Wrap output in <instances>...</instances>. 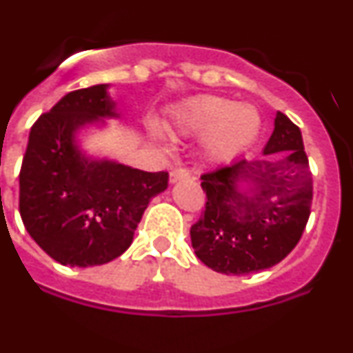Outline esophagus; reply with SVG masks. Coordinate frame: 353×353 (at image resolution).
Listing matches in <instances>:
<instances>
[{
    "label": "esophagus",
    "mask_w": 353,
    "mask_h": 353,
    "mask_svg": "<svg viewBox=\"0 0 353 353\" xmlns=\"http://www.w3.org/2000/svg\"><path fill=\"white\" fill-rule=\"evenodd\" d=\"M190 177H191V172L188 169H174V170H170L169 181H170V184H174V183H177V181L190 179Z\"/></svg>",
    "instance_id": "esophagus-1"
}]
</instances>
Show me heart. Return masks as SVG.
Instances as JSON below:
<instances>
[{
	"label": "heart",
	"instance_id": "b5f03b06",
	"mask_svg": "<svg viewBox=\"0 0 353 353\" xmlns=\"http://www.w3.org/2000/svg\"><path fill=\"white\" fill-rule=\"evenodd\" d=\"M170 129L179 136L205 134V157L214 162H225L255 141L260 131V115L250 105H236L228 98L201 94L174 112Z\"/></svg>",
	"mask_w": 353,
	"mask_h": 353
}]
</instances>
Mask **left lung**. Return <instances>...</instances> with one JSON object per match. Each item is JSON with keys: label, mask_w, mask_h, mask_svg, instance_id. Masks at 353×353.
Returning <instances> with one entry per match:
<instances>
[{"label": "left lung", "mask_w": 353, "mask_h": 353, "mask_svg": "<svg viewBox=\"0 0 353 353\" xmlns=\"http://www.w3.org/2000/svg\"><path fill=\"white\" fill-rule=\"evenodd\" d=\"M263 155L201 174L207 203L191 225V245L215 272L239 276L269 269L302 238L312 205V174L302 132L281 112ZM241 182L250 184L245 193L252 197L239 191Z\"/></svg>", "instance_id": "left-lung-1"}]
</instances>
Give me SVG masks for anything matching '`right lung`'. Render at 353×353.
I'll return each mask as SVG.
<instances>
[{"label": "right lung", "instance_id": "add662e5", "mask_svg": "<svg viewBox=\"0 0 353 353\" xmlns=\"http://www.w3.org/2000/svg\"><path fill=\"white\" fill-rule=\"evenodd\" d=\"M107 84L65 94L30 128L20 167L19 210L30 238L57 262L101 265L131 246L150 200L169 174L145 172L112 160H90L75 132L117 117Z\"/></svg>", "mask_w": 353, "mask_h": 353}]
</instances>
